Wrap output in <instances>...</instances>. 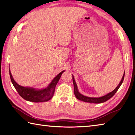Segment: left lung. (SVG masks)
<instances>
[{
  "label": "left lung",
  "mask_w": 135,
  "mask_h": 135,
  "mask_svg": "<svg viewBox=\"0 0 135 135\" xmlns=\"http://www.w3.org/2000/svg\"><path fill=\"white\" fill-rule=\"evenodd\" d=\"M124 76H125V73L124 74L123 76H122L121 82L119 83L118 85L117 86L114 90H113L112 92H110L109 94H107L106 95H104V96H103V97H99V98H89V97H85V96H84L82 94H81L79 92V91H78L76 83L75 82V80H74V77L73 76V84H74V95H75L76 97L79 100H80L83 101V102H86L95 103H100L104 102L107 101V100H109V99H110L111 98L113 97L116 93V92L118 91V89H119V87H120V86L121 85L122 82H123L124 79Z\"/></svg>",
  "instance_id": "obj_1"
}]
</instances>
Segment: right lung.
Instances as JSON below:
<instances>
[{"instance_id":"add662e5","label":"right lung","mask_w":135,"mask_h":135,"mask_svg":"<svg viewBox=\"0 0 135 135\" xmlns=\"http://www.w3.org/2000/svg\"><path fill=\"white\" fill-rule=\"evenodd\" d=\"M64 71L65 70L59 73L53 79L47 88L41 89V90H35L33 88L23 87V86L18 85L14 80L10 70L9 71V73H10V77L11 83L21 97L24 99L25 100L32 102H43L49 100L52 98L55 92L56 84L58 83L62 74Z\"/></svg>"}]
</instances>
